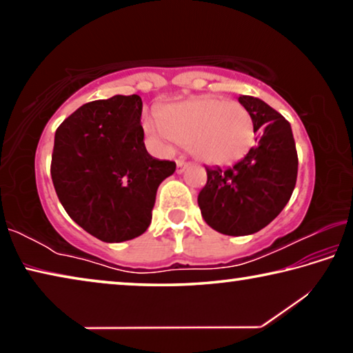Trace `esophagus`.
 Wrapping results in <instances>:
<instances>
[{
  "label": "esophagus",
  "mask_w": 353,
  "mask_h": 353,
  "mask_svg": "<svg viewBox=\"0 0 353 353\" xmlns=\"http://www.w3.org/2000/svg\"><path fill=\"white\" fill-rule=\"evenodd\" d=\"M176 163H177V172H182L188 166V162H185V160H182V159H179Z\"/></svg>",
  "instance_id": "34e87169"
}]
</instances>
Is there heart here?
Here are the masks:
<instances>
[{
  "mask_svg": "<svg viewBox=\"0 0 353 353\" xmlns=\"http://www.w3.org/2000/svg\"><path fill=\"white\" fill-rule=\"evenodd\" d=\"M159 126L149 132L188 148L207 165H232L246 157L255 141L254 119L236 101L199 97L165 105L157 113Z\"/></svg>",
  "mask_w": 353,
  "mask_h": 353,
  "instance_id": "obj_1",
  "label": "heart"
}]
</instances>
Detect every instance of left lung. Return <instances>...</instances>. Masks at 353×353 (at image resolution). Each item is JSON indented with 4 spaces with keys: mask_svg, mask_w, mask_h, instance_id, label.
<instances>
[{
    "mask_svg": "<svg viewBox=\"0 0 353 353\" xmlns=\"http://www.w3.org/2000/svg\"><path fill=\"white\" fill-rule=\"evenodd\" d=\"M260 139L232 168H207L198 196L205 223L219 234L252 235L288 204L296 187L297 152L291 124L265 101L241 94Z\"/></svg>",
    "mask_w": 353,
    "mask_h": 353,
    "instance_id": "1",
    "label": "left lung"
}]
</instances>
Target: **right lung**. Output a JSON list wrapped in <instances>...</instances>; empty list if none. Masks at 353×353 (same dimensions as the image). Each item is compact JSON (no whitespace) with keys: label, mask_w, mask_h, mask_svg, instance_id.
I'll use <instances>...</instances> for the list:
<instances>
[{"label":"right lung","mask_w":353,"mask_h":353,"mask_svg":"<svg viewBox=\"0 0 353 353\" xmlns=\"http://www.w3.org/2000/svg\"><path fill=\"white\" fill-rule=\"evenodd\" d=\"M139 94L83 104L54 135L51 177L70 218L104 243L145 234L159 185L176 163L149 155Z\"/></svg>","instance_id":"right-lung-1"}]
</instances>
